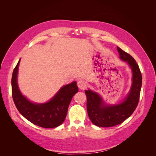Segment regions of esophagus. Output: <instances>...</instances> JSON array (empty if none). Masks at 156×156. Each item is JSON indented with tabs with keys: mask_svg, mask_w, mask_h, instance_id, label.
<instances>
[{
	"mask_svg": "<svg viewBox=\"0 0 156 156\" xmlns=\"http://www.w3.org/2000/svg\"><path fill=\"white\" fill-rule=\"evenodd\" d=\"M87 83L84 81H82V80H80V81H78L77 83V86L79 89L81 90H84L87 87Z\"/></svg>",
	"mask_w": 156,
	"mask_h": 156,
	"instance_id": "esophagus-1",
	"label": "esophagus"
}]
</instances>
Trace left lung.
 I'll return each instance as SVG.
<instances>
[{"label": "left lung", "mask_w": 156, "mask_h": 156, "mask_svg": "<svg viewBox=\"0 0 156 156\" xmlns=\"http://www.w3.org/2000/svg\"><path fill=\"white\" fill-rule=\"evenodd\" d=\"M120 58L126 61L133 72L132 86L125 100L120 104L107 105L98 94L90 90H85L87 108L90 120L99 127H108L122 124L129 118L137 107L139 101L142 75L135 60L126 52L117 47Z\"/></svg>", "instance_id": "obj_1"}]
</instances>
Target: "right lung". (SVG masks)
I'll return each mask as SVG.
<instances>
[{
	"instance_id": "1",
	"label": "right lung",
	"mask_w": 156,
	"mask_h": 156,
	"mask_svg": "<svg viewBox=\"0 0 156 156\" xmlns=\"http://www.w3.org/2000/svg\"><path fill=\"white\" fill-rule=\"evenodd\" d=\"M20 60L14 68L12 77V92L14 103L21 114L32 124L44 128H54L62 124L67 115L73 96L79 89L76 82L61 88L51 100L45 103L30 102L19 89L17 77Z\"/></svg>"
}]
</instances>
